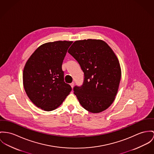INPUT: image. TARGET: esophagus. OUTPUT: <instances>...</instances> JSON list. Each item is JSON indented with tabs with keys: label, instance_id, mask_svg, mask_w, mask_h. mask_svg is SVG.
<instances>
[{
	"label": "esophagus",
	"instance_id": "1",
	"mask_svg": "<svg viewBox=\"0 0 154 154\" xmlns=\"http://www.w3.org/2000/svg\"><path fill=\"white\" fill-rule=\"evenodd\" d=\"M70 85H71V88H72L74 87V82L71 83V84H70Z\"/></svg>",
	"mask_w": 154,
	"mask_h": 154
}]
</instances>
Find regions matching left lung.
Masks as SVG:
<instances>
[{"instance_id": "1", "label": "left lung", "mask_w": 154, "mask_h": 154, "mask_svg": "<svg viewBox=\"0 0 154 154\" xmlns=\"http://www.w3.org/2000/svg\"><path fill=\"white\" fill-rule=\"evenodd\" d=\"M68 52L84 74L83 85L74 87V94L84 109L99 113L114 102L121 77L119 60L105 42L87 39L73 43Z\"/></svg>"}]
</instances>
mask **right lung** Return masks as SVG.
Segmentation results:
<instances>
[{
    "label": "right lung",
    "instance_id": "obj_1",
    "mask_svg": "<svg viewBox=\"0 0 154 154\" xmlns=\"http://www.w3.org/2000/svg\"><path fill=\"white\" fill-rule=\"evenodd\" d=\"M72 41H56L37 48L27 60L23 72L24 88L38 108L53 111L63 103L71 91L64 81L62 63Z\"/></svg>",
    "mask_w": 154,
    "mask_h": 154
}]
</instances>
